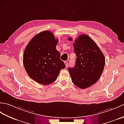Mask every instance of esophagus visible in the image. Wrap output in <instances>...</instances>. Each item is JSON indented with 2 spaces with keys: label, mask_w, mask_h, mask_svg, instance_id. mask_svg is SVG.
<instances>
[{
  "label": "esophagus",
  "mask_w": 124,
  "mask_h": 124,
  "mask_svg": "<svg viewBox=\"0 0 124 124\" xmlns=\"http://www.w3.org/2000/svg\"><path fill=\"white\" fill-rule=\"evenodd\" d=\"M64 63H65V66H66V67H68V66H69V64H68V62H67V61H65L64 62Z\"/></svg>",
  "instance_id": "34e87169"
}]
</instances>
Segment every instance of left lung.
Listing matches in <instances>:
<instances>
[{
    "mask_svg": "<svg viewBox=\"0 0 124 124\" xmlns=\"http://www.w3.org/2000/svg\"><path fill=\"white\" fill-rule=\"evenodd\" d=\"M68 39L73 41L71 38ZM73 47L77 57L74 67L69 68L68 70L74 84L85 89L94 85L101 76L105 67V56L96 43L85 34L74 40Z\"/></svg>",
    "mask_w": 124,
    "mask_h": 124,
    "instance_id": "left-lung-1",
    "label": "left lung"
}]
</instances>
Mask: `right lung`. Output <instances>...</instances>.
<instances>
[{
    "label": "right lung",
    "instance_id": "1",
    "mask_svg": "<svg viewBox=\"0 0 124 124\" xmlns=\"http://www.w3.org/2000/svg\"><path fill=\"white\" fill-rule=\"evenodd\" d=\"M58 39L50 31L37 34L26 47L23 64L31 78L43 85L55 81L61 69L65 68L56 50Z\"/></svg>",
    "mask_w": 124,
    "mask_h": 124
}]
</instances>
